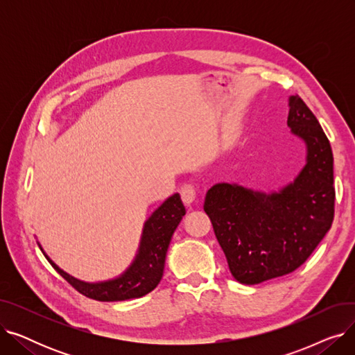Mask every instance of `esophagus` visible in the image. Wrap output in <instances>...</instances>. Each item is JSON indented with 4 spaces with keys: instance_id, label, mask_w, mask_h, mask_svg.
Segmentation results:
<instances>
[{
    "instance_id": "34e87169",
    "label": "esophagus",
    "mask_w": 355,
    "mask_h": 355,
    "mask_svg": "<svg viewBox=\"0 0 355 355\" xmlns=\"http://www.w3.org/2000/svg\"><path fill=\"white\" fill-rule=\"evenodd\" d=\"M180 196H181V200H182V202L185 204V206H191V204L196 200V196H197L194 185L184 184L182 187H181V190H180Z\"/></svg>"
}]
</instances>
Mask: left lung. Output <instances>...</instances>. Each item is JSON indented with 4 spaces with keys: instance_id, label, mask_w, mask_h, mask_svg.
Listing matches in <instances>:
<instances>
[{
    "instance_id": "obj_1",
    "label": "left lung",
    "mask_w": 355,
    "mask_h": 355,
    "mask_svg": "<svg viewBox=\"0 0 355 355\" xmlns=\"http://www.w3.org/2000/svg\"><path fill=\"white\" fill-rule=\"evenodd\" d=\"M288 125L308 148L293 184L273 194L216 184L204 211L236 281L256 285L288 275L306 262L334 221V157L329 141L306 103L289 99Z\"/></svg>"
}]
</instances>
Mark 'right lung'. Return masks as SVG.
I'll return each instance as SVG.
<instances>
[{"instance_id": "1", "label": "right lung", "mask_w": 355, "mask_h": 355, "mask_svg": "<svg viewBox=\"0 0 355 355\" xmlns=\"http://www.w3.org/2000/svg\"><path fill=\"white\" fill-rule=\"evenodd\" d=\"M184 214L185 209L180 194H174L164 201L161 207L145 223L141 248L135 262L115 281L96 285L85 284L64 273L47 256L46 259L74 289L90 300L112 302L141 297L154 291L159 284L168 246Z\"/></svg>"}]
</instances>
